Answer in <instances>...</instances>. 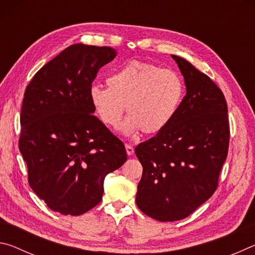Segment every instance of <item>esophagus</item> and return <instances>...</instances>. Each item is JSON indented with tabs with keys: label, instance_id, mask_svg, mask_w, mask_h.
<instances>
[{
	"label": "esophagus",
	"instance_id": "1",
	"mask_svg": "<svg viewBox=\"0 0 255 255\" xmlns=\"http://www.w3.org/2000/svg\"><path fill=\"white\" fill-rule=\"evenodd\" d=\"M126 152H127V154L129 155V156H130V155H132L133 154V147L132 146H130V145H126Z\"/></svg>",
	"mask_w": 255,
	"mask_h": 255
}]
</instances>
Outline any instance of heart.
<instances>
[{
	"label": "heart",
	"instance_id": "obj_1",
	"mask_svg": "<svg viewBox=\"0 0 255 255\" xmlns=\"http://www.w3.org/2000/svg\"><path fill=\"white\" fill-rule=\"evenodd\" d=\"M107 86L93 85L90 102L100 122L110 128L119 126L126 107L128 118L123 125L126 135L163 131L178 115L185 92L178 72L140 60H131L111 73Z\"/></svg>",
	"mask_w": 255,
	"mask_h": 255
}]
</instances>
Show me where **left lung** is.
<instances>
[{"label": "left lung", "instance_id": "1", "mask_svg": "<svg viewBox=\"0 0 255 255\" xmlns=\"http://www.w3.org/2000/svg\"><path fill=\"white\" fill-rule=\"evenodd\" d=\"M172 58L184 77L187 94L173 122L135 148L143 165L136 204L159 222L188 217L214 195L230 144L222 90L188 60Z\"/></svg>", "mask_w": 255, "mask_h": 255}]
</instances>
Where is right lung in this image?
I'll return each instance as SVG.
<instances>
[{
	"mask_svg": "<svg viewBox=\"0 0 255 255\" xmlns=\"http://www.w3.org/2000/svg\"><path fill=\"white\" fill-rule=\"evenodd\" d=\"M111 47L75 44L38 71L21 108L19 148L34 193L51 210L79 216L102 199L103 181L126 162L124 143L96 116L89 98Z\"/></svg>",
	"mask_w": 255,
	"mask_h": 255,
	"instance_id": "1",
	"label": "right lung"
}]
</instances>
